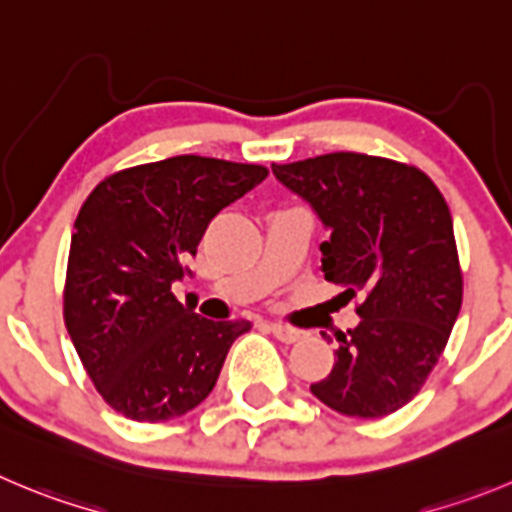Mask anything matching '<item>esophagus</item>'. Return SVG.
I'll list each match as a JSON object with an SVG mask.
<instances>
[{
  "mask_svg": "<svg viewBox=\"0 0 512 512\" xmlns=\"http://www.w3.org/2000/svg\"><path fill=\"white\" fill-rule=\"evenodd\" d=\"M272 331V336L278 338V341L283 343H295L303 338V331H298V328H290V326H283V323H270L267 326Z\"/></svg>",
  "mask_w": 512,
  "mask_h": 512,
  "instance_id": "obj_1",
  "label": "esophagus"
}]
</instances>
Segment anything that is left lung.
<instances>
[{
    "mask_svg": "<svg viewBox=\"0 0 512 512\" xmlns=\"http://www.w3.org/2000/svg\"><path fill=\"white\" fill-rule=\"evenodd\" d=\"M272 174L331 232L326 280L361 300L333 371L310 391L346 417H386L419 394L460 315L447 202L427 174L379 156L341 151L272 164Z\"/></svg>",
    "mask_w": 512,
    "mask_h": 512,
    "instance_id": "1",
    "label": "left lung"
}]
</instances>
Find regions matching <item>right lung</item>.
I'll return each mask as SVG.
<instances>
[{
  "mask_svg": "<svg viewBox=\"0 0 512 512\" xmlns=\"http://www.w3.org/2000/svg\"><path fill=\"white\" fill-rule=\"evenodd\" d=\"M255 164L174 156L108 176L75 219L65 326L85 371L118 414L169 422L199 407L250 321H209L171 285L209 222L265 181Z\"/></svg>",
  "mask_w": 512,
  "mask_h": 512,
  "instance_id": "right-lung-1",
  "label": "right lung"
}]
</instances>
